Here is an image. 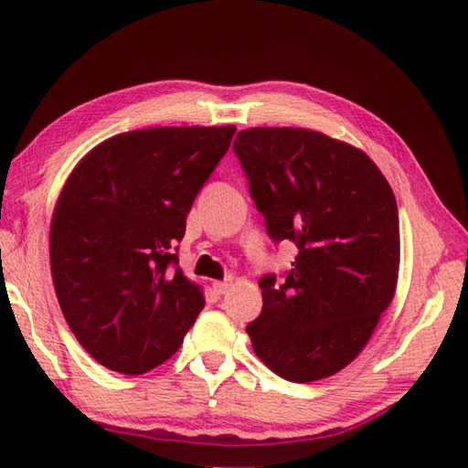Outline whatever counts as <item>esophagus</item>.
Here are the masks:
<instances>
[{
  "instance_id": "34e87169",
  "label": "esophagus",
  "mask_w": 468,
  "mask_h": 468,
  "mask_svg": "<svg viewBox=\"0 0 468 468\" xmlns=\"http://www.w3.org/2000/svg\"><path fill=\"white\" fill-rule=\"evenodd\" d=\"M212 288L217 294H225L231 288V280H217V282H212Z\"/></svg>"
}]
</instances>
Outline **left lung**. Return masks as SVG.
I'll return each mask as SVG.
<instances>
[{
  "mask_svg": "<svg viewBox=\"0 0 468 468\" xmlns=\"http://www.w3.org/2000/svg\"><path fill=\"white\" fill-rule=\"evenodd\" d=\"M235 155L276 243L296 258L282 284L260 280L248 325L253 352L291 382L346 368L393 301L399 276L395 194L367 153L309 129L237 133Z\"/></svg>",
  "mask_w": 468,
  "mask_h": 468,
  "instance_id": "obj_1",
  "label": "left lung"
}]
</instances>
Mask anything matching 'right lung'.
Wrapping results in <instances>:
<instances>
[{
    "mask_svg": "<svg viewBox=\"0 0 468 468\" xmlns=\"http://www.w3.org/2000/svg\"><path fill=\"white\" fill-rule=\"evenodd\" d=\"M235 126H157L100 143L61 190L50 274L73 335L93 360L143 375L172 358L205 309L176 245Z\"/></svg>",
    "mask_w": 468,
    "mask_h": 468,
    "instance_id": "right-lung-1",
    "label": "right lung"
}]
</instances>
